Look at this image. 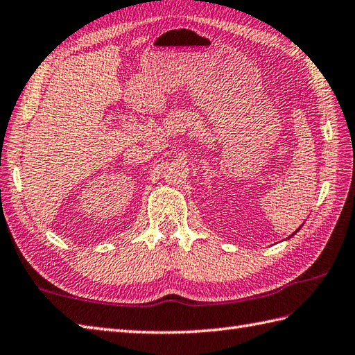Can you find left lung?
<instances>
[{
  "label": "left lung",
  "instance_id": "obj_1",
  "mask_svg": "<svg viewBox=\"0 0 355 355\" xmlns=\"http://www.w3.org/2000/svg\"><path fill=\"white\" fill-rule=\"evenodd\" d=\"M300 227H302V225H300ZM300 227H299V229H297V230H296V232H294V233H291V235H290V236H288V238H291V236H294V235H296V233H297V232H299V230H300Z\"/></svg>",
  "mask_w": 355,
  "mask_h": 355
}]
</instances>
